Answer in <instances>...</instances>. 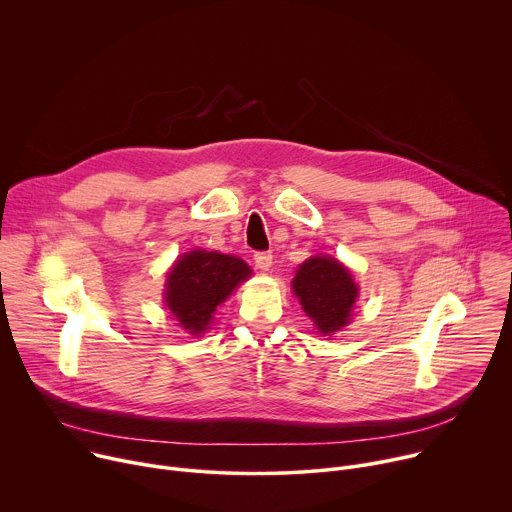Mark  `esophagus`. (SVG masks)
<instances>
[{"mask_svg": "<svg viewBox=\"0 0 512 512\" xmlns=\"http://www.w3.org/2000/svg\"><path fill=\"white\" fill-rule=\"evenodd\" d=\"M255 265L261 269V271H269V267H271V261H273V255L269 253V251H259V253H255Z\"/></svg>", "mask_w": 512, "mask_h": 512, "instance_id": "1", "label": "esophagus"}]
</instances>
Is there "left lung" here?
I'll list each match as a JSON object with an SVG mask.
<instances>
[{
    "label": "left lung",
    "instance_id": "1",
    "mask_svg": "<svg viewBox=\"0 0 512 512\" xmlns=\"http://www.w3.org/2000/svg\"><path fill=\"white\" fill-rule=\"evenodd\" d=\"M291 289L322 336H332L350 324L358 285L338 259L310 257L298 267Z\"/></svg>",
    "mask_w": 512,
    "mask_h": 512
}]
</instances>
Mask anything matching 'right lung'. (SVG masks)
I'll use <instances>...</instances> for the list:
<instances>
[{
	"label": "right lung",
	"mask_w": 512,
	"mask_h": 512,
	"mask_svg": "<svg viewBox=\"0 0 512 512\" xmlns=\"http://www.w3.org/2000/svg\"><path fill=\"white\" fill-rule=\"evenodd\" d=\"M251 267L233 255L216 251L184 253L166 275L164 302L188 334H202L233 289L249 279Z\"/></svg>",
	"instance_id": "add662e5"
}]
</instances>
